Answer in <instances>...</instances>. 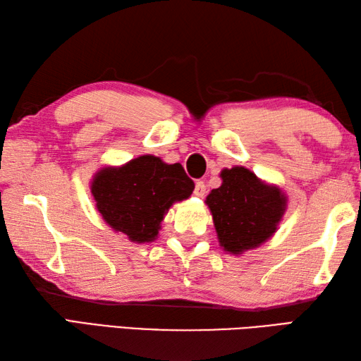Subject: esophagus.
Segmentation results:
<instances>
[{"label":"esophagus","mask_w":361,"mask_h":361,"mask_svg":"<svg viewBox=\"0 0 361 361\" xmlns=\"http://www.w3.org/2000/svg\"><path fill=\"white\" fill-rule=\"evenodd\" d=\"M204 194H206V185H204L203 181H197L195 183V189H194V195L203 198Z\"/></svg>","instance_id":"1"}]
</instances>
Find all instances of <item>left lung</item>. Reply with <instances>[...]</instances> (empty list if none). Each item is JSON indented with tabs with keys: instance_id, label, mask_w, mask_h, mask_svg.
Wrapping results in <instances>:
<instances>
[{
	"instance_id": "8db88e82",
	"label": "left lung",
	"mask_w": 361,
	"mask_h": 361,
	"mask_svg": "<svg viewBox=\"0 0 361 361\" xmlns=\"http://www.w3.org/2000/svg\"><path fill=\"white\" fill-rule=\"evenodd\" d=\"M220 178L221 186L211 190L206 204L220 247L237 256L260 247L276 233L287 209V195L242 166L224 169Z\"/></svg>"
}]
</instances>
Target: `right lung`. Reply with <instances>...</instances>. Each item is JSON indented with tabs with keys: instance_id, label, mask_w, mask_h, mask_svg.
I'll return each instance as SVG.
<instances>
[{
	"instance_id": "add662e5",
	"label": "right lung",
	"mask_w": 361,
	"mask_h": 361,
	"mask_svg": "<svg viewBox=\"0 0 361 361\" xmlns=\"http://www.w3.org/2000/svg\"><path fill=\"white\" fill-rule=\"evenodd\" d=\"M194 188L180 163L167 164L153 155L105 166L91 180L96 209L105 224L135 243L155 240L169 208L189 198Z\"/></svg>"
}]
</instances>
